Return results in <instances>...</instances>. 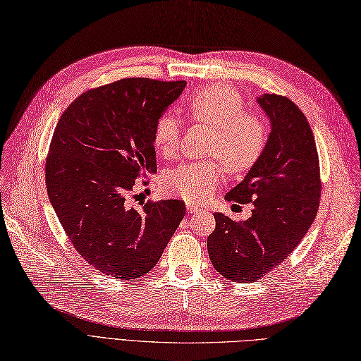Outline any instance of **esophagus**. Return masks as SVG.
Here are the masks:
<instances>
[{
  "label": "esophagus",
  "mask_w": 361,
  "mask_h": 361,
  "mask_svg": "<svg viewBox=\"0 0 361 361\" xmlns=\"http://www.w3.org/2000/svg\"><path fill=\"white\" fill-rule=\"evenodd\" d=\"M188 210H189V213H196L197 210H200V208H197V207L193 205V204H189V205H188Z\"/></svg>",
  "instance_id": "34e87169"
}]
</instances>
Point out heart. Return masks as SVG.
Listing matches in <instances>:
<instances>
[{
  "label": "heart",
  "instance_id": "heart-1",
  "mask_svg": "<svg viewBox=\"0 0 361 361\" xmlns=\"http://www.w3.org/2000/svg\"><path fill=\"white\" fill-rule=\"evenodd\" d=\"M188 111L196 123L213 127L208 153L223 160L183 164L166 173L164 188L172 196L197 204L205 201L225 178L226 166L232 172H246L257 165L269 135L261 118L244 112L241 94L228 84H214L193 92ZM180 135L181 121L176 115H160L153 130L156 149L164 156H173L180 147Z\"/></svg>",
  "mask_w": 361,
  "mask_h": 361
}]
</instances>
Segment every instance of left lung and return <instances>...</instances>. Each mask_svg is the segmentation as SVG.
Wrapping results in <instances>:
<instances>
[{"mask_svg":"<svg viewBox=\"0 0 361 361\" xmlns=\"http://www.w3.org/2000/svg\"><path fill=\"white\" fill-rule=\"evenodd\" d=\"M270 120V135L258 164L225 197L252 202V216L234 222L214 213L216 229L207 238L214 269L232 282L261 279L289 257L315 220L319 196V160L309 121L283 96L257 99Z\"/></svg>","mask_w":361,"mask_h":361,"instance_id":"left-lung-1","label":"left lung"}]
</instances>
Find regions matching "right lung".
Listing matches in <instances>:
<instances>
[{"label":"right lung","instance_id":"1","mask_svg":"<svg viewBox=\"0 0 361 361\" xmlns=\"http://www.w3.org/2000/svg\"><path fill=\"white\" fill-rule=\"evenodd\" d=\"M185 80L127 78L80 94L58 120L46 189L67 237L92 270L137 279L160 259L185 214L178 200L129 205L135 180L154 173V124Z\"/></svg>","mask_w":361,"mask_h":361}]
</instances>
